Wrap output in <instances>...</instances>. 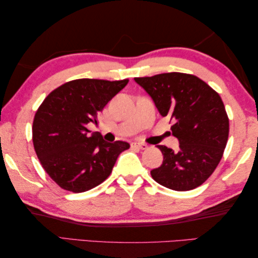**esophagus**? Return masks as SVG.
Segmentation results:
<instances>
[{
  "mask_svg": "<svg viewBox=\"0 0 258 258\" xmlns=\"http://www.w3.org/2000/svg\"><path fill=\"white\" fill-rule=\"evenodd\" d=\"M132 147H133V149H137V150H146L149 146L144 144V143L134 142V143H132Z\"/></svg>",
  "mask_w": 258,
  "mask_h": 258,
  "instance_id": "34e87169",
  "label": "esophagus"
}]
</instances>
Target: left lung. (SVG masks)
<instances>
[{"label": "left lung", "mask_w": 258, "mask_h": 258, "mask_svg": "<svg viewBox=\"0 0 258 258\" xmlns=\"http://www.w3.org/2000/svg\"><path fill=\"white\" fill-rule=\"evenodd\" d=\"M153 99L162 116L174 122L172 135L179 150L159 145L163 162L151 171L157 183L174 191H189L209 178L224 153L229 138V117L223 100L196 75L162 73L135 78Z\"/></svg>", "instance_id": "left-lung-1"}]
</instances>
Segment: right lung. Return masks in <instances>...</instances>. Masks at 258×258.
I'll return each mask as SVG.
<instances>
[{
	"mask_svg": "<svg viewBox=\"0 0 258 258\" xmlns=\"http://www.w3.org/2000/svg\"><path fill=\"white\" fill-rule=\"evenodd\" d=\"M129 80L79 79L50 92L33 121V145L42 167L58 186L81 193L98 186L111 175L121 152L130 145L107 143L99 133L90 136L88 124Z\"/></svg>",
	"mask_w": 258,
	"mask_h": 258,
	"instance_id": "right-lung-1",
	"label": "right lung"
}]
</instances>
